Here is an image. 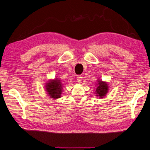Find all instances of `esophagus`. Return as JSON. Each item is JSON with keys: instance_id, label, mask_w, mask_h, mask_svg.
Here are the masks:
<instances>
[{"instance_id": "1", "label": "esophagus", "mask_w": 150, "mask_h": 150, "mask_svg": "<svg viewBox=\"0 0 150 150\" xmlns=\"http://www.w3.org/2000/svg\"><path fill=\"white\" fill-rule=\"evenodd\" d=\"M76 79L78 81V83H81V80H82V77H81V76H77Z\"/></svg>"}]
</instances>
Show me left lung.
Returning <instances> with one entry per match:
<instances>
[{
	"label": "left lung",
	"instance_id": "1",
	"mask_svg": "<svg viewBox=\"0 0 150 150\" xmlns=\"http://www.w3.org/2000/svg\"><path fill=\"white\" fill-rule=\"evenodd\" d=\"M98 86L95 91V93L96 94V96L102 98L106 96L108 92L109 86L106 82H104L101 80H98V83L96 84Z\"/></svg>",
	"mask_w": 150,
	"mask_h": 150
}]
</instances>
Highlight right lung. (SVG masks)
I'll list each match as a JSON object with an SVG mask.
<instances>
[{
	"label": "right lung",
	"mask_w": 150,
	"mask_h": 150,
	"mask_svg": "<svg viewBox=\"0 0 150 150\" xmlns=\"http://www.w3.org/2000/svg\"><path fill=\"white\" fill-rule=\"evenodd\" d=\"M46 84V91L50 98L57 99L61 98L62 92V84L59 78L49 80Z\"/></svg>",
	"instance_id": "right-lung-1"
}]
</instances>
